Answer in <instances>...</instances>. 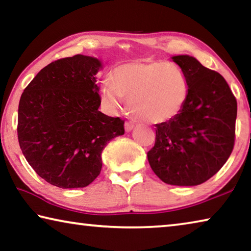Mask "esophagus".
<instances>
[{
  "mask_svg": "<svg viewBox=\"0 0 251 251\" xmlns=\"http://www.w3.org/2000/svg\"><path fill=\"white\" fill-rule=\"evenodd\" d=\"M133 128H134V124H133V123L129 122V121H126V122H125V130H126V131H130Z\"/></svg>",
  "mask_w": 251,
  "mask_h": 251,
  "instance_id": "34e87169",
  "label": "esophagus"
}]
</instances>
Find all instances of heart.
Returning <instances> with one entry per match:
<instances>
[{
	"label": "heart",
	"instance_id": "heart-1",
	"mask_svg": "<svg viewBox=\"0 0 251 251\" xmlns=\"http://www.w3.org/2000/svg\"><path fill=\"white\" fill-rule=\"evenodd\" d=\"M189 94L188 78L180 66L157 61L131 62L117 66L112 79L100 86L103 104L110 112L120 109L123 100L139 121L164 124L184 109Z\"/></svg>",
	"mask_w": 251,
	"mask_h": 251
}]
</instances>
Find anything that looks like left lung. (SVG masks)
<instances>
[{
  "mask_svg": "<svg viewBox=\"0 0 251 251\" xmlns=\"http://www.w3.org/2000/svg\"><path fill=\"white\" fill-rule=\"evenodd\" d=\"M173 59L188 78V99L179 116L156 125L155 145L147 157L166 184L196 186L218 173L231 154L237 100L218 72L188 55Z\"/></svg>",
  "mask_w": 251,
  "mask_h": 251,
  "instance_id": "left-lung-1",
  "label": "left lung"
}]
</instances>
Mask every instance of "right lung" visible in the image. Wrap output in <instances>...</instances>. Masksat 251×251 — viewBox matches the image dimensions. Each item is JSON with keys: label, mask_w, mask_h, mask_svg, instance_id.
Masks as SVG:
<instances>
[{"label": "right lung", "mask_w": 251, "mask_h": 251, "mask_svg": "<svg viewBox=\"0 0 251 251\" xmlns=\"http://www.w3.org/2000/svg\"><path fill=\"white\" fill-rule=\"evenodd\" d=\"M97 58L77 54L42 69L21 96L19 144L27 163L50 185L86 187L100 175L101 151L124 134V121L99 110Z\"/></svg>", "instance_id": "1"}]
</instances>
